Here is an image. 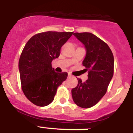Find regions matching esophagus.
Returning a JSON list of instances; mask_svg holds the SVG:
<instances>
[{"label": "esophagus", "mask_w": 133, "mask_h": 133, "mask_svg": "<svg viewBox=\"0 0 133 133\" xmlns=\"http://www.w3.org/2000/svg\"><path fill=\"white\" fill-rule=\"evenodd\" d=\"M72 77V75H70V74H69V75H68V77H69V78H70V77Z\"/></svg>", "instance_id": "34e87169"}]
</instances>
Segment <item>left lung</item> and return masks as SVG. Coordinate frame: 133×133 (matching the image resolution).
I'll return each mask as SVG.
<instances>
[{"instance_id": "1", "label": "left lung", "mask_w": 133, "mask_h": 133, "mask_svg": "<svg viewBox=\"0 0 133 133\" xmlns=\"http://www.w3.org/2000/svg\"><path fill=\"white\" fill-rule=\"evenodd\" d=\"M74 36L83 43L86 56L83 65L88 71L85 82L77 78L78 84L72 89V97L77 106L90 108L103 97L112 79L114 72V57L109 46L90 32H75Z\"/></svg>"}]
</instances>
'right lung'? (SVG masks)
<instances>
[{
  "label": "right lung",
  "instance_id": "1",
  "mask_svg": "<svg viewBox=\"0 0 133 133\" xmlns=\"http://www.w3.org/2000/svg\"><path fill=\"white\" fill-rule=\"evenodd\" d=\"M72 32L48 31L36 34L26 43L18 62L22 89L31 103L45 107L53 101L58 86L67 72H56L51 62L58 58L62 46Z\"/></svg>",
  "mask_w": 133,
  "mask_h": 133
}]
</instances>
